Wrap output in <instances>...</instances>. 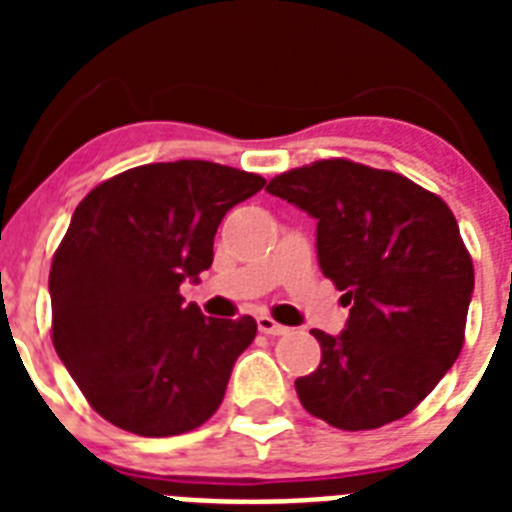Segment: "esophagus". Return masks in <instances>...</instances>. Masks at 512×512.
I'll return each mask as SVG.
<instances>
[{"label":"esophagus","instance_id":"esophagus-1","mask_svg":"<svg viewBox=\"0 0 512 512\" xmlns=\"http://www.w3.org/2000/svg\"><path fill=\"white\" fill-rule=\"evenodd\" d=\"M256 323H259V330L261 333H266V336H284L289 328H284V325H279L277 320H271L269 315H261V318H256Z\"/></svg>","mask_w":512,"mask_h":512}]
</instances>
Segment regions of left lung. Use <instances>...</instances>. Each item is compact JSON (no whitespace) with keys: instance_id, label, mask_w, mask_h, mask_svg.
<instances>
[{"instance_id":"left-lung-1","label":"left lung","mask_w":512,"mask_h":512,"mask_svg":"<svg viewBox=\"0 0 512 512\" xmlns=\"http://www.w3.org/2000/svg\"><path fill=\"white\" fill-rule=\"evenodd\" d=\"M318 220V261L348 305L338 336L312 330L320 364L302 408L341 431L400 420L464 346L474 266L449 205L402 174L325 158L266 187Z\"/></svg>"}]
</instances>
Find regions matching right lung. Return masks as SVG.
Returning a JSON list of instances; mask_svg holds the SVG:
<instances>
[{"mask_svg": "<svg viewBox=\"0 0 512 512\" xmlns=\"http://www.w3.org/2000/svg\"><path fill=\"white\" fill-rule=\"evenodd\" d=\"M264 184L212 161H171L122 171L79 202L48 277L51 338L104 420L166 438L220 408L256 320L205 318L179 284L210 269L225 212Z\"/></svg>", "mask_w": 512, "mask_h": 512, "instance_id": "obj_1", "label": "right lung"}]
</instances>
